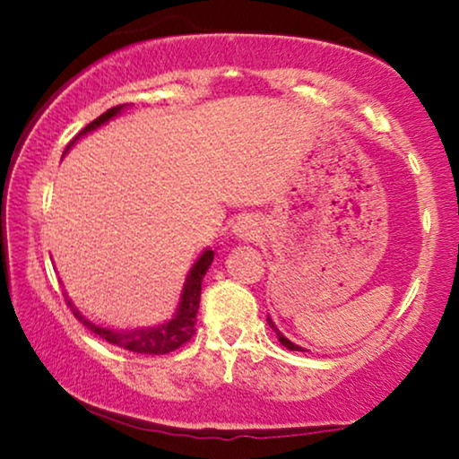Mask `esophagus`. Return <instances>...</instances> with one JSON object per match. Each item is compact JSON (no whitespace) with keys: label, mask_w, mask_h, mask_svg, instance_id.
I'll use <instances>...</instances> for the list:
<instances>
[{"label":"esophagus","mask_w":459,"mask_h":459,"mask_svg":"<svg viewBox=\"0 0 459 459\" xmlns=\"http://www.w3.org/2000/svg\"><path fill=\"white\" fill-rule=\"evenodd\" d=\"M259 234H261V228L253 217L238 219L234 225V236L240 238V240H255V238H259Z\"/></svg>","instance_id":"1"}]
</instances>
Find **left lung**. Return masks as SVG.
<instances>
[{
	"label": "left lung",
	"mask_w": 459,
	"mask_h": 459,
	"mask_svg": "<svg viewBox=\"0 0 459 459\" xmlns=\"http://www.w3.org/2000/svg\"><path fill=\"white\" fill-rule=\"evenodd\" d=\"M267 324H269V328H272V330L275 332V334H278V341H280L281 344H284L286 349H290V351H305L303 347H299V344H294V342L288 341V338H286L284 334H281V332H280L278 328H275V324L272 322V317H267Z\"/></svg>",
	"instance_id": "8db88e82"
}]
</instances>
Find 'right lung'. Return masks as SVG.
<instances>
[{"mask_svg":"<svg viewBox=\"0 0 459 459\" xmlns=\"http://www.w3.org/2000/svg\"><path fill=\"white\" fill-rule=\"evenodd\" d=\"M125 108V104H118L115 108L106 110L104 115H100L96 121H91L85 129H81L77 135L68 142L66 150L73 146L79 137H83L90 134V131L98 129L100 125L108 123L112 117H117L118 112ZM212 259H215V253L212 250H204L203 255L198 256V261L194 263V267L187 273L186 284H184V292H181V300L178 311L171 322L156 325V328H135V330H112V328H102V325H96L90 319H85L81 313L73 307L74 317L79 319L81 324L85 325L87 330L98 334L100 338H104L106 342L117 344V347L134 351V353H148V355H165L171 353V351L179 349L181 344H186L190 338L196 334V313H198V305H200V290H203V278L206 273V269L211 267ZM71 305V303H68Z\"/></svg>","mask_w":459,"mask_h":459,"instance_id":"1","label":"right lung"}]
</instances>
